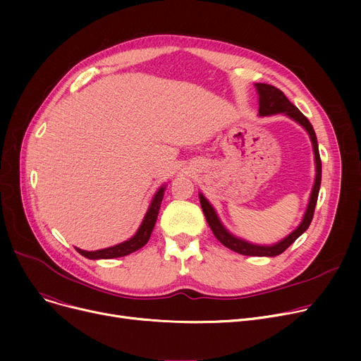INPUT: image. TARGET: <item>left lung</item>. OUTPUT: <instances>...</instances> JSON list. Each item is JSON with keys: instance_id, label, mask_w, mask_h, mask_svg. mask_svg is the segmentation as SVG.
<instances>
[{"instance_id": "8db88e82", "label": "left lung", "mask_w": 361, "mask_h": 361, "mask_svg": "<svg viewBox=\"0 0 361 361\" xmlns=\"http://www.w3.org/2000/svg\"><path fill=\"white\" fill-rule=\"evenodd\" d=\"M255 87L259 94V117H269V116H275V114H283V116L291 118L293 121H295L297 124H300L302 128H305L310 137V142L313 146V155H314L316 176H314V183L312 187V193L309 197L306 212H305V215H302V219L298 224L297 228L294 231H291L287 237H283L282 240H279L274 244H256V243H250L247 240H244V238L230 233L228 230H226V226L222 224V221L219 219L215 207L211 204V202L207 200L202 193H199V199H200V206H202V211L204 214V218H206L207 224H209L214 235L225 245V247H228L233 252H237L244 256L275 257V256L286 252L290 245L309 228V225L313 219L314 207H316V202H317V196H319V188H320V181H322V162H320L319 146H317V139H316V133L313 130V126L305 116H302L300 109L297 106H294L288 101L286 94H283L279 89H276L272 85L255 83Z\"/></svg>"}]
</instances>
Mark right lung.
Here are the masks:
<instances>
[{"mask_svg": "<svg viewBox=\"0 0 361 361\" xmlns=\"http://www.w3.org/2000/svg\"><path fill=\"white\" fill-rule=\"evenodd\" d=\"M165 188H166V184H162L157 190V193L154 195V197H152L150 204H149L147 211L145 214V218H143V221L139 226V230L136 231L135 235L130 237L128 240H126L120 244L111 245V247H106V249L87 252V250H82V249L75 247V250H78L82 256H85L87 259L98 260V259L123 257V256H127L133 252L142 249L143 245L149 241L152 231H154V226L157 224V218H158V214H159V207H161V203H162V199H164Z\"/></svg>", "mask_w": 361, "mask_h": 361, "instance_id": "right-lung-1", "label": "right lung"}]
</instances>
